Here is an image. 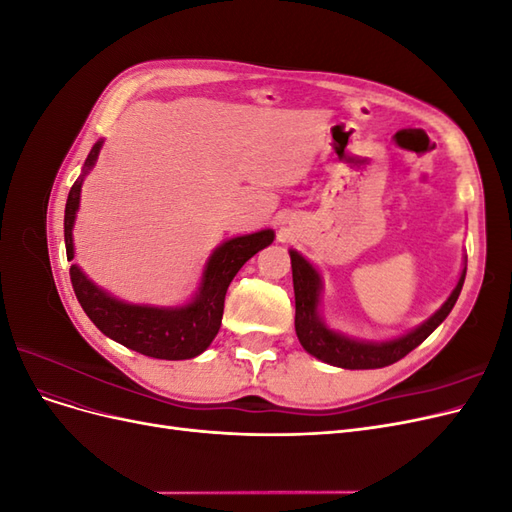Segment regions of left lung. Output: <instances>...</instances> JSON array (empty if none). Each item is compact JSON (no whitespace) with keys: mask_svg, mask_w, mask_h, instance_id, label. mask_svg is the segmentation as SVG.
Listing matches in <instances>:
<instances>
[{"mask_svg":"<svg viewBox=\"0 0 512 512\" xmlns=\"http://www.w3.org/2000/svg\"><path fill=\"white\" fill-rule=\"evenodd\" d=\"M290 265L294 284V307H297V312H294V331H297L301 346L309 354L316 356V359L344 369H378L404 359L418 344H423L440 327L444 318L451 314L463 288V280H466V267H463L451 297L421 327H416L414 331L401 337L389 339V342H361V339H352L329 329L320 318L318 305L322 277L312 262L305 260L299 252L290 250Z\"/></svg>","mask_w":512,"mask_h":512,"instance_id":"1","label":"left lung"}]
</instances>
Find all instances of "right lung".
Instances as JSON below:
<instances>
[{
    "label": "right lung",
    "mask_w": 512,
    "mask_h": 512,
    "mask_svg": "<svg viewBox=\"0 0 512 512\" xmlns=\"http://www.w3.org/2000/svg\"><path fill=\"white\" fill-rule=\"evenodd\" d=\"M102 143L104 141H98L91 147L83 173L74 181L68 194L64 215L68 260L74 258L72 228L81 203V185L85 181V175L94 168ZM273 239L275 232L271 228H265L252 232V235L228 239L220 247H215V252L209 256L205 265V273L203 280H200L196 297L188 305L181 307L134 305L119 301L98 288L91 280H87L85 273L76 265L70 267V280L76 299H79L85 314L106 337L115 339V342L130 350L153 356V359H194V356L209 348L213 337L220 331L224 299L232 277L262 247L271 245Z\"/></svg>",
    "instance_id": "1"
}]
</instances>
